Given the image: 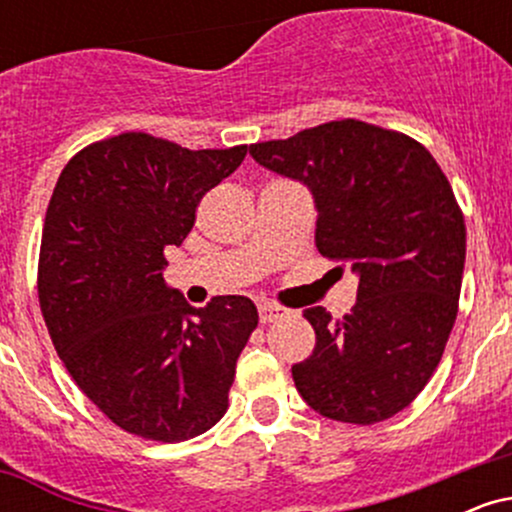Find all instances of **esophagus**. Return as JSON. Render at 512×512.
I'll list each match as a JSON object with an SVG mask.
<instances>
[{
	"label": "esophagus",
	"mask_w": 512,
	"mask_h": 512,
	"mask_svg": "<svg viewBox=\"0 0 512 512\" xmlns=\"http://www.w3.org/2000/svg\"><path fill=\"white\" fill-rule=\"evenodd\" d=\"M284 315H286V310L279 308V305H269V303L260 305V322H264V325H267V322L281 320Z\"/></svg>",
	"instance_id": "1"
}]
</instances>
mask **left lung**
<instances>
[{
	"instance_id": "left-lung-1",
	"label": "left lung",
	"mask_w": 512,
	"mask_h": 512,
	"mask_svg": "<svg viewBox=\"0 0 512 512\" xmlns=\"http://www.w3.org/2000/svg\"><path fill=\"white\" fill-rule=\"evenodd\" d=\"M250 154L308 185L317 250L358 276L342 320L320 305L303 313L315 349L291 368L296 390L327 419H390L431 380L457 317L467 231L448 178L416 139L361 120L252 144Z\"/></svg>"
}]
</instances>
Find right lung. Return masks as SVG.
<instances>
[{
  "instance_id": "obj_1",
  "label": "right lung",
  "mask_w": 512,
  "mask_h": 512,
  "mask_svg": "<svg viewBox=\"0 0 512 512\" xmlns=\"http://www.w3.org/2000/svg\"><path fill=\"white\" fill-rule=\"evenodd\" d=\"M245 154L125 132L81 149L50 197L38 262L50 339L79 390L139 438L190 440L228 409L255 303L192 308L163 281V250L187 238L199 199Z\"/></svg>"
}]
</instances>
